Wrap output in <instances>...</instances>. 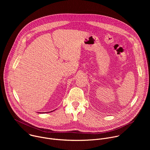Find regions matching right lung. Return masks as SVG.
Returning <instances> with one entry per match:
<instances>
[{"label":"right lung","mask_w":150,"mask_h":150,"mask_svg":"<svg viewBox=\"0 0 150 150\" xmlns=\"http://www.w3.org/2000/svg\"><path fill=\"white\" fill-rule=\"evenodd\" d=\"M44 113H45V112H44Z\"/></svg>","instance_id":"1"}]
</instances>
